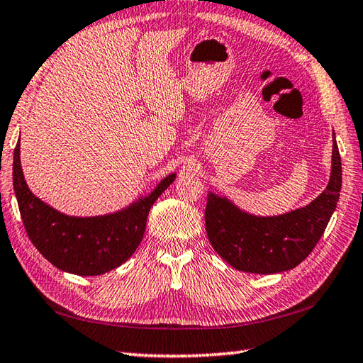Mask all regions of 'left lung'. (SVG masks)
I'll return each instance as SVG.
<instances>
[{"label": "left lung", "mask_w": 363, "mask_h": 363, "mask_svg": "<svg viewBox=\"0 0 363 363\" xmlns=\"http://www.w3.org/2000/svg\"><path fill=\"white\" fill-rule=\"evenodd\" d=\"M341 191V158L333 133L332 170L327 188L302 208L278 216H256L228 197L208 193L205 229L215 251L237 270L279 273L291 270L314 250L337 208Z\"/></svg>", "instance_id": "left-lung-1"}]
</instances>
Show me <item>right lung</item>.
I'll return each instance as SVG.
<instances>
[{
	"instance_id": "add662e5",
	"label": "right lung",
	"mask_w": 363,
	"mask_h": 363,
	"mask_svg": "<svg viewBox=\"0 0 363 363\" xmlns=\"http://www.w3.org/2000/svg\"><path fill=\"white\" fill-rule=\"evenodd\" d=\"M12 180L26 234L40 255L60 270L94 277L117 269L134 255L150 208L175 180V174L126 208L86 218L60 213L31 193L20 164V140L13 150Z\"/></svg>"
}]
</instances>
